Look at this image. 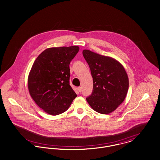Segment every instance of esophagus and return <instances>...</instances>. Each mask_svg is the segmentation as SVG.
Wrapping results in <instances>:
<instances>
[{"label":"esophagus","mask_w":160,"mask_h":160,"mask_svg":"<svg viewBox=\"0 0 160 160\" xmlns=\"http://www.w3.org/2000/svg\"><path fill=\"white\" fill-rule=\"evenodd\" d=\"M78 90L79 92H81V91H82V88H81V87H78Z\"/></svg>","instance_id":"34e87169"}]
</instances>
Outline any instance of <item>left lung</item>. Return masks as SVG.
<instances>
[{
	"instance_id": "1",
	"label": "left lung",
	"mask_w": 160,
	"mask_h": 160,
	"mask_svg": "<svg viewBox=\"0 0 160 160\" xmlns=\"http://www.w3.org/2000/svg\"><path fill=\"white\" fill-rule=\"evenodd\" d=\"M93 78L92 93L86 99L91 107L101 114L117 109L124 100L128 78L124 67L117 60L88 50L82 52Z\"/></svg>"
}]
</instances>
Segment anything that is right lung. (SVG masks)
I'll use <instances>...</instances> for the list:
<instances>
[{"instance_id":"right-lung-1","label":"right lung","mask_w":160,"mask_h":160,"mask_svg":"<svg viewBox=\"0 0 160 160\" xmlns=\"http://www.w3.org/2000/svg\"><path fill=\"white\" fill-rule=\"evenodd\" d=\"M79 50L78 46L49 48L32 65L28 79L30 94L50 115L64 113L77 96L70 85L69 65Z\"/></svg>"}]
</instances>
